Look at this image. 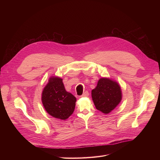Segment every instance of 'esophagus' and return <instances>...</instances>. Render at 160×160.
<instances>
[{"label":"esophagus","mask_w":160,"mask_h":160,"mask_svg":"<svg viewBox=\"0 0 160 160\" xmlns=\"http://www.w3.org/2000/svg\"><path fill=\"white\" fill-rule=\"evenodd\" d=\"M89 95L88 92H87V91H85V92L81 96V97H88Z\"/></svg>","instance_id":"34e87169"}]
</instances>
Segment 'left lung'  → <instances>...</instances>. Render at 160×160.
I'll return each instance as SVG.
<instances>
[{"mask_svg": "<svg viewBox=\"0 0 160 160\" xmlns=\"http://www.w3.org/2000/svg\"><path fill=\"white\" fill-rule=\"evenodd\" d=\"M92 98L98 110L108 114L122 101L120 86L115 80L108 78H100L96 87L92 90Z\"/></svg>", "mask_w": 160, "mask_h": 160, "instance_id": "8db88e82", "label": "left lung"}]
</instances>
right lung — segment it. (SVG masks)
<instances>
[{"mask_svg": "<svg viewBox=\"0 0 160 160\" xmlns=\"http://www.w3.org/2000/svg\"><path fill=\"white\" fill-rule=\"evenodd\" d=\"M76 98L65 90L62 79L52 77L42 93L43 106L49 115L56 118L66 120L74 111Z\"/></svg>", "mask_w": 160, "mask_h": 160, "instance_id": "add662e5", "label": "right lung"}]
</instances>
